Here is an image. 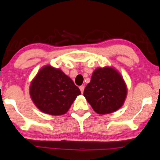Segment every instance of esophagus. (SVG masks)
<instances>
[{
    "instance_id": "34e87169",
    "label": "esophagus",
    "mask_w": 160,
    "mask_h": 160,
    "mask_svg": "<svg viewBox=\"0 0 160 160\" xmlns=\"http://www.w3.org/2000/svg\"><path fill=\"white\" fill-rule=\"evenodd\" d=\"M79 89L81 90V92H82V93L84 92V85H82V86H80Z\"/></svg>"
}]
</instances>
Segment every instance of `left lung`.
<instances>
[{
	"mask_svg": "<svg viewBox=\"0 0 160 160\" xmlns=\"http://www.w3.org/2000/svg\"><path fill=\"white\" fill-rule=\"evenodd\" d=\"M128 88L121 73L112 66L98 68L84 91V96L98 114L115 112L123 106Z\"/></svg>",
	"mask_w": 160,
	"mask_h": 160,
	"instance_id": "1",
	"label": "left lung"
}]
</instances>
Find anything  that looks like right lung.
<instances>
[{
    "label": "right lung",
    "instance_id": "right-lung-1",
    "mask_svg": "<svg viewBox=\"0 0 160 160\" xmlns=\"http://www.w3.org/2000/svg\"><path fill=\"white\" fill-rule=\"evenodd\" d=\"M30 96L41 112L53 116L68 112L81 91L60 68L49 65L39 70L29 88Z\"/></svg>",
    "mask_w": 160,
    "mask_h": 160
}]
</instances>
